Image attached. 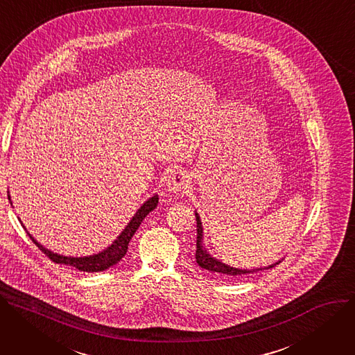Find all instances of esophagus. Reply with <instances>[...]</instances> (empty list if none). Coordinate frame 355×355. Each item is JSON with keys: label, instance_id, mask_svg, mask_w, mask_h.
<instances>
[{"label": "esophagus", "instance_id": "obj_1", "mask_svg": "<svg viewBox=\"0 0 355 355\" xmlns=\"http://www.w3.org/2000/svg\"><path fill=\"white\" fill-rule=\"evenodd\" d=\"M187 183H189V176L182 171H173L166 178V189L173 193L182 191L184 187H187Z\"/></svg>", "mask_w": 355, "mask_h": 355}]
</instances>
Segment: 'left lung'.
I'll list each match as a JSON object with an SVG mask.
<instances>
[{"label":"left lung","instance_id":"left-lung-1","mask_svg":"<svg viewBox=\"0 0 355 355\" xmlns=\"http://www.w3.org/2000/svg\"><path fill=\"white\" fill-rule=\"evenodd\" d=\"M196 221H198V240H196V241H198V243H196V262H198L199 266H202L207 270H211V272L220 275V277H240V275L243 277V275L257 272L255 269L247 270V269H237V268L228 266V265L221 263L220 261L214 259L211 255H209L205 245H203V228H202V221H200L198 213H196ZM278 263L279 262L273 263L268 268H273L275 265H278Z\"/></svg>","mask_w":355,"mask_h":355}]
</instances>
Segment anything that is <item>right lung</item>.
Here are the masks:
<instances>
[{"label": "right lung", "instance_id": "add662e5", "mask_svg": "<svg viewBox=\"0 0 355 355\" xmlns=\"http://www.w3.org/2000/svg\"><path fill=\"white\" fill-rule=\"evenodd\" d=\"M156 205H157V196H153V198H150L146 203H144V206L137 211V214L132 217V220L124 228V231L121 232L120 237H118L114 241V244H111L107 250H104L103 252H100L97 255H93V257H85V258L62 257V255H58V254H53V252L45 250L42 245H39L32 237H31V240L33 241V244L39 250H41L55 263H63V265L74 266L76 269L83 270V272H101V270H105V269L111 268L112 265H115L118 261L125 257L127 250H128V244L132 239V235L138 230V227L142 223V220L145 218V216L149 211H152L156 207Z\"/></svg>", "mask_w": 355, "mask_h": 355}]
</instances>
